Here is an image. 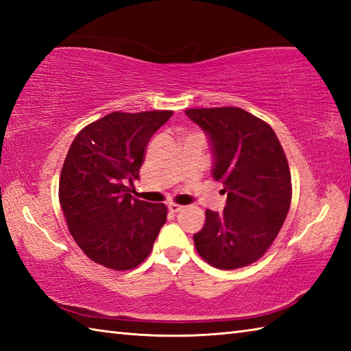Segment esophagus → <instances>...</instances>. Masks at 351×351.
<instances>
[{"label":"esophagus","instance_id":"obj_1","mask_svg":"<svg viewBox=\"0 0 351 351\" xmlns=\"http://www.w3.org/2000/svg\"><path fill=\"white\" fill-rule=\"evenodd\" d=\"M182 208L184 206H181V205H178V204H169V211L170 213H180V211H182Z\"/></svg>","mask_w":351,"mask_h":351}]
</instances>
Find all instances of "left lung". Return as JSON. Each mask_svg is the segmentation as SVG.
<instances>
[{
	"instance_id": "obj_1",
	"label": "left lung",
	"mask_w": 351,
	"mask_h": 351,
	"mask_svg": "<svg viewBox=\"0 0 351 351\" xmlns=\"http://www.w3.org/2000/svg\"><path fill=\"white\" fill-rule=\"evenodd\" d=\"M210 138L211 173L226 193L223 213L205 211L195 238L208 264L234 270L255 263L270 247L291 205V173L273 128L238 107L185 110Z\"/></svg>"
}]
</instances>
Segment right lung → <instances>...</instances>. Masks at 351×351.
Instances as JSON below:
<instances>
[{
	"label": "right lung",
	"mask_w": 351,
	"mask_h": 351,
	"mask_svg": "<svg viewBox=\"0 0 351 351\" xmlns=\"http://www.w3.org/2000/svg\"><path fill=\"white\" fill-rule=\"evenodd\" d=\"M171 114L114 111L87 125L72 141L58 197L71 235L96 264L131 270L151 253L167 208L134 199L131 193L149 140Z\"/></svg>",
	"instance_id": "1"
}]
</instances>
